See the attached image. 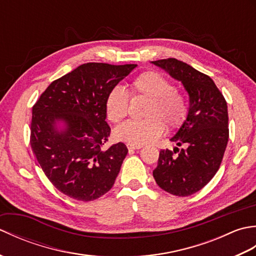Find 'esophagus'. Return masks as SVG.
I'll use <instances>...</instances> for the list:
<instances>
[{"label":"esophagus","instance_id":"esophagus-1","mask_svg":"<svg viewBox=\"0 0 256 256\" xmlns=\"http://www.w3.org/2000/svg\"><path fill=\"white\" fill-rule=\"evenodd\" d=\"M128 150H140L142 148L143 146L142 145H132V144H126Z\"/></svg>","mask_w":256,"mask_h":256}]
</instances>
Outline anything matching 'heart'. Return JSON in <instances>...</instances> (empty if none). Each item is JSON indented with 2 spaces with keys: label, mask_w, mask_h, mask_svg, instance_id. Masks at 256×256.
Segmentation results:
<instances>
[{
  "label": "heart",
  "mask_w": 256,
  "mask_h": 256,
  "mask_svg": "<svg viewBox=\"0 0 256 256\" xmlns=\"http://www.w3.org/2000/svg\"><path fill=\"white\" fill-rule=\"evenodd\" d=\"M133 96L148 98L144 116L140 121H128L114 130L116 140L132 145H144L154 142L168 128H176L184 123L188 114V104L172 81L158 72L140 74L131 84ZM130 98L121 86H114L106 100V118L112 123H120L128 112Z\"/></svg>",
  "instance_id": "1"
}]
</instances>
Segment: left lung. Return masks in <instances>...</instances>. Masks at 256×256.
I'll return each mask as SVG.
<instances>
[{"label": "left lung", "instance_id": "8db88e82", "mask_svg": "<svg viewBox=\"0 0 256 256\" xmlns=\"http://www.w3.org/2000/svg\"><path fill=\"white\" fill-rule=\"evenodd\" d=\"M152 64L180 81L189 96L187 118L170 138L184 148L162 150L153 170L162 190L186 197L204 188L219 170L229 140L226 101L209 76L186 62L168 58Z\"/></svg>", "mask_w": 256, "mask_h": 256}]
</instances>
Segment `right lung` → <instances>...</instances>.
Here are the masks:
<instances>
[{
    "label": "right lung",
    "instance_id": "obj_1",
    "mask_svg": "<svg viewBox=\"0 0 256 256\" xmlns=\"http://www.w3.org/2000/svg\"><path fill=\"white\" fill-rule=\"evenodd\" d=\"M136 66L84 64L52 81L32 106V150L46 177L68 197L91 201L114 184L128 150L121 142L102 150L111 132L106 100Z\"/></svg>",
    "mask_w": 256,
    "mask_h": 256
}]
</instances>
